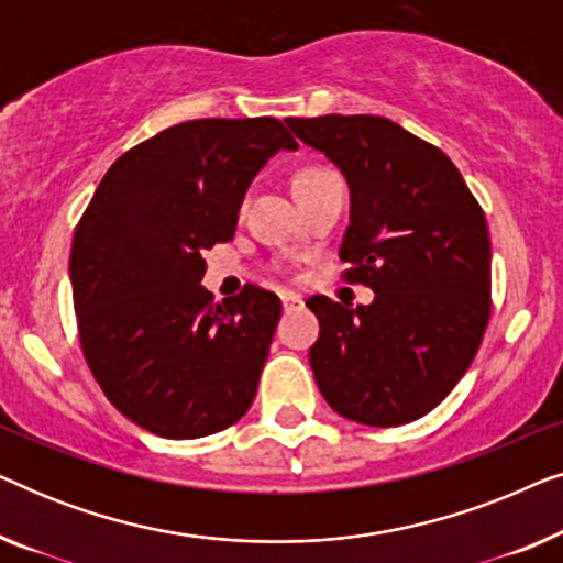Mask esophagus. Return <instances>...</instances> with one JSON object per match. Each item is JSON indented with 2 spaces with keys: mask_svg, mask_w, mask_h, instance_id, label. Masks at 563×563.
<instances>
[{
  "mask_svg": "<svg viewBox=\"0 0 563 563\" xmlns=\"http://www.w3.org/2000/svg\"><path fill=\"white\" fill-rule=\"evenodd\" d=\"M282 305H284V310H297V307H302V297L299 295H291V291H282Z\"/></svg>",
  "mask_w": 563,
  "mask_h": 563,
  "instance_id": "esophagus-1",
  "label": "esophagus"
}]
</instances>
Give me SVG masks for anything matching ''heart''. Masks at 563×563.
I'll use <instances>...</instances> for the list:
<instances>
[{"label": "heart", "mask_w": 563, "mask_h": 563, "mask_svg": "<svg viewBox=\"0 0 563 563\" xmlns=\"http://www.w3.org/2000/svg\"><path fill=\"white\" fill-rule=\"evenodd\" d=\"M335 176L338 174L330 172V168H325V166H307V168H302V172L295 176V191L307 189V187H314V184H320V181H325V179H335Z\"/></svg>", "instance_id": "heart-1"}]
</instances>
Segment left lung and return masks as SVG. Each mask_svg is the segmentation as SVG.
I'll return each instance as SVG.
<instances>
[{
	"label": "left lung",
	"mask_w": 563,
	"mask_h": 563,
	"mask_svg": "<svg viewBox=\"0 0 563 563\" xmlns=\"http://www.w3.org/2000/svg\"><path fill=\"white\" fill-rule=\"evenodd\" d=\"M351 187L343 279L372 305L307 299L320 338L310 349L325 402L361 426L422 418L456 387L492 312V245L484 210L441 148L376 114L289 118Z\"/></svg>",
	"instance_id": "1"
}]
</instances>
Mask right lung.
I'll list each match as a JSON object with an SVG mask.
<instances>
[{
	"mask_svg": "<svg viewBox=\"0 0 563 563\" xmlns=\"http://www.w3.org/2000/svg\"><path fill=\"white\" fill-rule=\"evenodd\" d=\"M279 148L297 141L276 118L179 122L122 153L76 225L81 353L104 397L161 438L220 433L256 397L279 297L245 284L214 305L199 282Z\"/></svg>",
	"mask_w": 563,
	"mask_h": 563,
	"instance_id": "right-lung-1",
	"label": "right lung"
}]
</instances>
